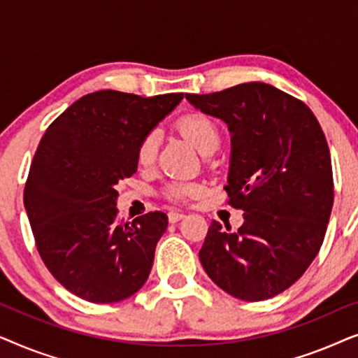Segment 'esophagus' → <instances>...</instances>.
I'll use <instances>...</instances> for the list:
<instances>
[{"label":"esophagus","instance_id":"esophagus-1","mask_svg":"<svg viewBox=\"0 0 358 358\" xmlns=\"http://www.w3.org/2000/svg\"><path fill=\"white\" fill-rule=\"evenodd\" d=\"M184 217H185V215L182 212H179V210H171V212H169V222L171 223L179 222V220H182Z\"/></svg>","mask_w":358,"mask_h":358}]
</instances>
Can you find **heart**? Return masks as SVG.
<instances>
[{
  "mask_svg": "<svg viewBox=\"0 0 358 358\" xmlns=\"http://www.w3.org/2000/svg\"><path fill=\"white\" fill-rule=\"evenodd\" d=\"M178 130L197 148L202 155H210L220 146V130L215 122L210 119L208 115L202 114V112H189L179 117ZM158 145H159V136L155 130H151L146 134L143 138L140 140L138 146H136V161L141 166H150L155 163L156 156H158ZM200 187L194 182H171L166 185L164 189V197L174 202L184 199H192L195 195H199Z\"/></svg>",
  "mask_w": 358,
  "mask_h": 358,
  "instance_id": "heart-1",
  "label": "heart"
}]
</instances>
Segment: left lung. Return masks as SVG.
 <instances>
[{
	"label": "left lung",
	"instance_id": "8db88e82",
	"mask_svg": "<svg viewBox=\"0 0 358 358\" xmlns=\"http://www.w3.org/2000/svg\"><path fill=\"white\" fill-rule=\"evenodd\" d=\"M231 131L228 205L244 223L210 224L200 262L234 298L262 301L300 278L324 241L332 203L331 153L305 102L266 83L185 94Z\"/></svg>",
	"mask_w": 358,
	"mask_h": 358
}]
</instances>
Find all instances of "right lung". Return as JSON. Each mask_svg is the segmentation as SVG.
<instances>
[{"instance_id": "add662e5", "label": "right lung", "mask_w": 358, "mask_h": 358, "mask_svg": "<svg viewBox=\"0 0 358 358\" xmlns=\"http://www.w3.org/2000/svg\"><path fill=\"white\" fill-rule=\"evenodd\" d=\"M102 90L78 99L48 125L24 187L37 251L68 292L117 303L140 290L168 215L119 220L115 185L136 171V146L182 99Z\"/></svg>"}]
</instances>
